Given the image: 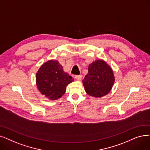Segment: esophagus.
Masks as SVG:
<instances>
[{
	"instance_id": "34e87169",
	"label": "esophagus",
	"mask_w": 150,
	"mask_h": 150,
	"mask_svg": "<svg viewBox=\"0 0 150 150\" xmlns=\"http://www.w3.org/2000/svg\"><path fill=\"white\" fill-rule=\"evenodd\" d=\"M82 78V76L81 75H76L75 76V79L78 80V81H80L81 79Z\"/></svg>"
}]
</instances>
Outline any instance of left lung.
Wrapping results in <instances>:
<instances>
[{
  "instance_id": "left-lung-1",
  "label": "left lung",
  "mask_w": 150,
  "mask_h": 150,
  "mask_svg": "<svg viewBox=\"0 0 150 150\" xmlns=\"http://www.w3.org/2000/svg\"><path fill=\"white\" fill-rule=\"evenodd\" d=\"M114 81L112 69L102 60H97L90 64L88 73L83 80L86 93L95 97L107 95L111 91Z\"/></svg>"
}]
</instances>
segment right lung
<instances>
[{"label": "right lung", "mask_w": 150, "mask_h": 150, "mask_svg": "<svg viewBox=\"0 0 150 150\" xmlns=\"http://www.w3.org/2000/svg\"><path fill=\"white\" fill-rule=\"evenodd\" d=\"M74 79L64 72L59 62L50 60L43 64L36 74L38 90L50 100H56L64 94L66 86Z\"/></svg>", "instance_id": "right-lung-1"}]
</instances>
